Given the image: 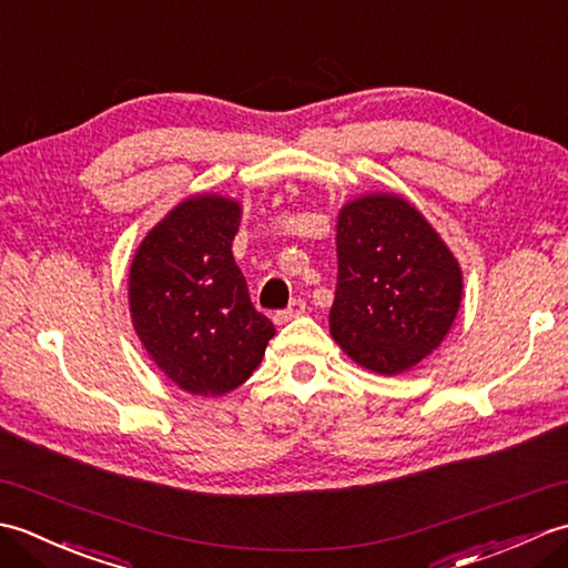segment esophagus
Instances as JSON below:
<instances>
[{
    "label": "esophagus",
    "instance_id": "1",
    "mask_svg": "<svg viewBox=\"0 0 568 568\" xmlns=\"http://www.w3.org/2000/svg\"><path fill=\"white\" fill-rule=\"evenodd\" d=\"M305 312V303L303 300H293L291 305H287L285 310H281V312H275V324H285V322H291V320H295V317H300Z\"/></svg>",
    "mask_w": 568,
    "mask_h": 568
}]
</instances>
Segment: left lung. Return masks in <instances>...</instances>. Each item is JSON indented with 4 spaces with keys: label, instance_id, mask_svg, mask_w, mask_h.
Listing matches in <instances>:
<instances>
[{
    "label": "left lung",
    "instance_id": "1",
    "mask_svg": "<svg viewBox=\"0 0 568 568\" xmlns=\"http://www.w3.org/2000/svg\"><path fill=\"white\" fill-rule=\"evenodd\" d=\"M336 258L329 332L358 366L397 376L444 342L464 275L415 204L395 192L346 202L336 216Z\"/></svg>",
    "mask_w": 568,
    "mask_h": 568
}]
</instances>
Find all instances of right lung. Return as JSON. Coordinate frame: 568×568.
Listing matches in <instances>:
<instances>
[{
    "mask_svg": "<svg viewBox=\"0 0 568 568\" xmlns=\"http://www.w3.org/2000/svg\"><path fill=\"white\" fill-rule=\"evenodd\" d=\"M241 204L192 195L143 236L129 271V310L139 339L165 378L190 395L216 397L258 368L273 322L251 305L232 241Z\"/></svg>",
    "mask_w": 568,
    "mask_h": 568,
    "instance_id": "right-lung-1",
    "label": "right lung"
}]
</instances>
